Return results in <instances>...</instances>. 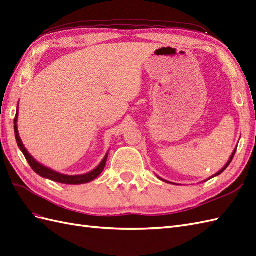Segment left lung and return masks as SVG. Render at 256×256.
<instances>
[{
    "instance_id": "left-lung-1",
    "label": "left lung",
    "mask_w": 256,
    "mask_h": 256,
    "mask_svg": "<svg viewBox=\"0 0 256 256\" xmlns=\"http://www.w3.org/2000/svg\"><path fill=\"white\" fill-rule=\"evenodd\" d=\"M236 150H237V148H234V152H232V156H230V158H229V160H228V162H227V163H226V164H225V166H224V168H222L220 170V172H218V173H216V174H214L213 176H211V178H208L206 180H211V178H215V176H218V175L222 174V172H224V171H225V170L227 168V166H228L229 164H230V162H232V158H234V154H236ZM156 178H158L159 180H161L162 182H168V184H173V182H168V180H163V178H159V176H156Z\"/></svg>"
}]
</instances>
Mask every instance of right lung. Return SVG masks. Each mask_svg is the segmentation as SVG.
Masks as SVG:
<instances>
[{
  "label": "right lung",
  "mask_w": 256,
  "mask_h": 256,
  "mask_svg": "<svg viewBox=\"0 0 256 256\" xmlns=\"http://www.w3.org/2000/svg\"><path fill=\"white\" fill-rule=\"evenodd\" d=\"M17 121H18V106H17V112H16V116L14 120V130H15V137H16V142L17 145L19 147V149L22 150V152L24 154V156L27 159L28 163L30 164L31 168L38 174L42 176L44 178H48L50 180H54L57 182H62V184H67V185H81V184H86V182H90L92 180H94L96 178L100 175V173L104 171V168L106 166L107 162V158H108V154L109 152L104 156V158L102 160V162L98 164L93 171H90L88 173L85 174H81V175H66V174H62L58 173L54 170H52L48 166H45L43 164H41L40 162H38L34 156H32L28 150L26 149L24 142H22L20 136H19V132H18V128H17Z\"/></svg>",
  "instance_id": "right-lung-1"
}]
</instances>
